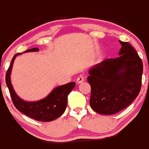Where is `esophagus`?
<instances>
[{
    "mask_svg": "<svg viewBox=\"0 0 149 149\" xmlns=\"http://www.w3.org/2000/svg\"><path fill=\"white\" fill-rule=\"evenodd\" d=\"M84 81V77L83 76H79V77L77 78V79H76V82H77V84H81L82 83V82Z\"/></svg>",
    "mask_w": 149,
    "mask_h": 149,
    "instance_id": "1",
    "label": "esophagus"
}]
</instances>
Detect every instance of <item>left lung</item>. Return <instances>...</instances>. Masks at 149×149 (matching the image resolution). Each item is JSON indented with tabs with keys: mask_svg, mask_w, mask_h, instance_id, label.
I'll use <instances>...</instances> for the list:
<instances>
[{
	"mask_svg": "<svg viewBox=\"0 0 149 149\" xmlns=\"http://www.w3.org/2000/svg\"><path fill=\"white\" fill-rule=\"evenodd\" d=\"M119 43V57L103 60L89 70V103L100 114L118 113L132 103L141 91L142 60L129 43Z\"/></svg>",
	"mask_w": 149,
	"mask_h": 149,
	"instance_id": "obj_1",
	"label": "left lung"
}]
</instances>
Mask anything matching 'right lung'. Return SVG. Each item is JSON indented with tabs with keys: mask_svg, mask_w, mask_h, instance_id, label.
<instances>
[{
	"mask_svg": "<svg viewBox=\"0 0 149 149\" xmlns=\"http://www.w3.org/2000/svg\"><path fill=\"white\" fill-rule=\"evenodd\" d=\"M38 48L26 50L23 53L38 52ZM22 53L15 54L12 58L9 68L6 75V83L9 90L13 103L18 111L28 117L40 122H51L60 117L65 111L67 107L68 95L76 86L75 82L55 87L46 97L37 101L24 100L20 98L14 91L11 82V73L16 57Z\"/></svg>",
	"mask_w": 149,
	"mask_h": 149,
	"instance_id": "1",
	"label": "right lung"
}]
</instances>
